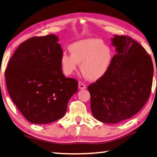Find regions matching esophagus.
I'll return each mask as SVG.
<instances>
[{
    "label": "esophagus",
    "instance_id": "1",
    "mask_svg": "<svg viewBox=\"0 0 157 157\" xmlns=\"http://www.w3.org/2000/svg\"><path fill=\"white\" fill-rule=\"evenodd\" d=\"M78 88L80 90H85L86 88V86L84 83H82V82L79 81L78 82Z\"/></svg>",
    "mask_w": 157,
    "mask_h": 157
}]
</instances>
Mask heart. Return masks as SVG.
Wrapping results in <instances>:
<instances>
[{"mask_svg":"<svg viewBox=\"0 0 157 157\" xmlns=\"http://www.w3.org/2000/svg\"><path fill=\"white\" fill-rule=\"evenodd\" d=\"M71 55L64 53L60 63L63 73L72 75L81 64L83 75L90 81H97L109 70L113 59L112 48L97 38H88L74 42L69 47Z\"/></svg>","mask_w":157,"mask_h":157,"instance_id":"1","label":"heart"}]
</instances>
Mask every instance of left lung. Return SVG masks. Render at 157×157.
I'll list each match as a JSON object with an SVG mask.
<instances>
[{
    "label": "left lung",
    "mask_w": 157,
    "mask_h": 157,
    "mask_svg": "<svg viewBox=\"0 0 157 157\" xmlns=\"http://www.w3.org/2000/svg\"><path fill=\"white\" fill-rule=\"evenodd\" d=\"M115 54L105 75L88 87L90 107L99 121L115 124L139 112L150 95L154 74L151 58L128 36L114 35Z\"/></svg>",
    "instance_id": "1"
}]
</instances>
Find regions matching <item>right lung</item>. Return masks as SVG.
I'll return each mask as SVG.
<instances>
[{
	"label": "right lung",
	"instance_id": "right-lung-1",
	"mask_svg": "<svg viewBox=\"0 0 157 157\" xmlns=\"http://www.w3.org/2000/svg\"><path fill=\"white\" fill-rule=\"evenodd\" d=\"M55 35L35 37L19 46L6 70L10 97L33 124L63 117L69 99L78 90L76 79L66 78L60 59L63 53Z\"/></svg>",
	"mask_w": 157,
	"mask_h": 157
}]
</instances>
